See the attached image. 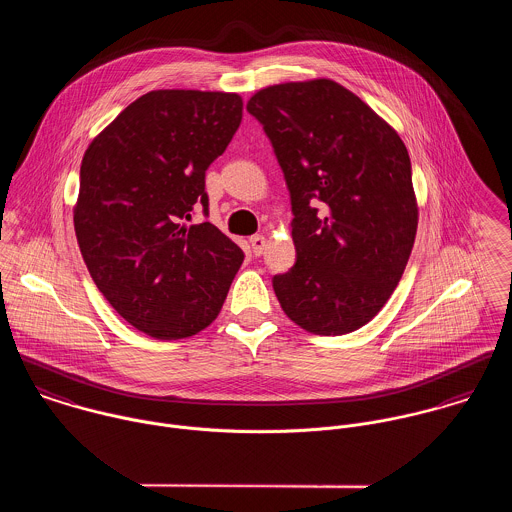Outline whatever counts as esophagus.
<instances>
[{
  "instance_id": "1",
  "label": "esophagus",
  "mask_w": 512,
  "mask_h": 512,
  "mask_svg": "<svg viewBox=\"0 0 512 512\" xmlns=\"http://www.w3.org/2000/svg\"><path fill=\"white\" fill-rule=\"evenodd\" d=\"M250 246H252V252L256 256H260L266 248V238L262 234H254V236H250Z\"/></svg>"
}]
</instances>
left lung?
Listing matches in <instances>:
<instances>
[{
  "mask_svg": "<svg viewBox=\"0 0 512 512\" xmlns=\"http://www.w3.org/2000/svg\"><path fill=\"white\" fill-rule=\"evenodd\" d=\"M246 110L274 147L292 199L297 260L272 280L282 309L317 335L363 327L398 286L414 246L408 149L327 78L268 86Z\"/></svg>",
  "mask_w": 512,
  "mask_h": 512,
  "instance_id": "left-lung-1",
  "label": "left lung"
}]
</instances>
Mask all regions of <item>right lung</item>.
<instances>
[{
  "label": "right lung",
  "mask_w": 512,
  "mask_h": 512,
  "mask_svg": "<svg viewBox=\"0 0 512 512\" xmlns=\"http://www.w3.org/2000/svg\"><path fill=\"white\" fill-rule=\"evenodd\" d=\"M242 120L226 92L153 90L90 146L74 209L84 264L108 303L149 337L171 341L215 321L244 252L211 222L185 224L205 173Z\"/></svg>",
  "instance_id": "add662e5"
}]
</instances>
